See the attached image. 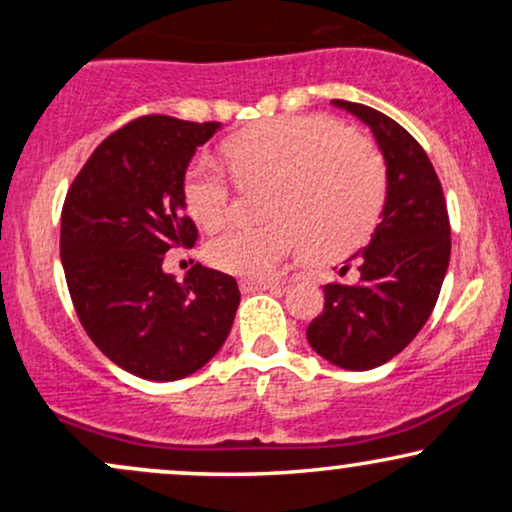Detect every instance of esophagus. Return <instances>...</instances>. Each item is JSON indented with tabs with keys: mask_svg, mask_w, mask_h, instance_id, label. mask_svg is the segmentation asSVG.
I'll use <instances>...</instances> for the list:
<instances>
[{
	"mask_svg": "<svg viewBox=\"0 0 512 512\" xmlns=\"http://www.w3.org/2000/svg\"><path fill=\"white\" fill-rule=\"evenodd\" d=\"M279 281H272V279H243L240 281V291L243 293H252V291H272V289H279Z\"/></svg>",
	"mask_w": 512,
	"mask_h": 512,
	"instance_id": "esophagus-1",
	"label": "esophagus"
}]
</instances>
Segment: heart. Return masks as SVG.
I'll return each instance as SVG.
<instances>
[{
  "label": "heart",
  "instance_id": "heart-1",
  "mask_svg": "<svg viewBox=\"0 0 512 512\" xmlns=\"http://www.w3.org/2000/svg\"><path fill=\"white\" fill-rule=\"evenodd\" d=\"M238 182L272 180V221L228 223L207 243V260L238 276H269L308 248L317 257L349 252L370 236L385 207L387 175L378 149L330 117H281L221 146ZM182 199L199 226H216L231 207L221 163L197 156Z\"/></svg>",
  "mask_w": 512,
  "mask_h": 512
}]
</instances>
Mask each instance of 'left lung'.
Segmentation results:
<instances>
[{
  "mask_svg": "<svg viewBox=\"0 0 512 512\" xmlns=\"http://www.w3.org/2000/svg\"><path fill=\"white\" fill-rule=\"evenodd\" d=\"M332 105L370 127L385 158L387 195L370 243L351 257L356 281L322 289L325 310L305 334L334 366L368 370L395 358L436 308L450 262V219L436 170L407 129L368 105Z\"/></svg>",
  "mask_w": 512,
  "mask_h": 512,
  "instance_id": "8db88e82",
  "label": "left lung"
}]
</instances>
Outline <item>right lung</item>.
Segmentation results:
<instances>
[{"mask_svg": "<svg viewBox=\"0 0 512 512\" xmlns=\"http://www.w3.org/2000/svg\"><path fill=\"white\" fill-rule=\"evenodd\" d=\"M221 122L144 115L98 144L62 207V267L91 342L127 373L170 383L211 361L231 332L240 291L231 274L163 272L192 248L182 180Z\"/></svg>", "mask_w": 512, "mask_h": 512, "instance_id": "add662e5", "label": "right lung"}]
</instances>
